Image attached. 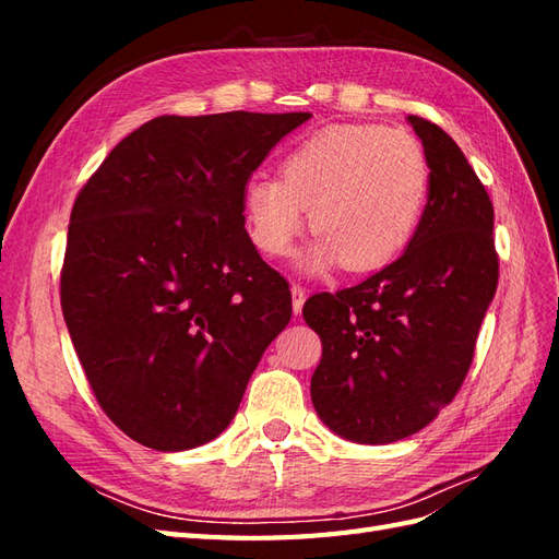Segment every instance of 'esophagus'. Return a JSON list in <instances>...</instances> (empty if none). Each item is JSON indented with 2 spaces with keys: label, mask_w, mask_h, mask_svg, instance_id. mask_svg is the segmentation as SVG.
Wrapping results in <instances>:
<instances>
[{
  "label": "esophagus",
  "mask_w": 559,
  "mask_h": 559,
  "mask_svg": "<svg viewBox=\"0 0 559 559\" xmlns=\"http://www.w3.org/2000/svg\"><path fill=\"white\" fill-rule=\"evenodd\" d=\"M292 298H294V314L302 312V302H306V289L300 284H292Z\"/></svg>",
  "instance_id": "34e87169"
}]
</instances>
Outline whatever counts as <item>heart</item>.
Returning a JSON list of instances; mask_svg holds the SVG:
<instances>
[{
    "instance_id": "b5f03b06",
    "label": "heart",
    "mask_w": 559,
    "mask_h": 559,
    "mask_svg": "<svg viewBox=\"0 0 559 559\" xmlns=\"http://www.w3.org/2000/svg\"><path fill=\"white\" fill-rule=\"evenodd\" d=\"M280 175H253L242 205L253 245L284 257L310 226L319 238L302 267L321 273L343 261L352 273L384 267L401 257L425 214L431 167L415 134L373 123H343L294 144Z\"/></svg>"
}]
</instances>
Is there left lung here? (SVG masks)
Here are the masks:
<instances>
[{
	"label": "left lung",
	"instance_id": "left-lung-1",
	"mask_svg": "<svg viewBox=\"0 0 559 559\" xmlns=\"http://www.w3.org/2000/svg\"><path fill=\"white\" fill-rule=\"evenodd\" d=\"M408 123L431 167L408 249L361 284L302 306L321 337L314 411L333 433L366 445L417 433L456 396L499 282L485 186L445 130L419 116Z\"/></svg>",
	"mask_w": 559,
	"mask_h": 559
}]
</instances>
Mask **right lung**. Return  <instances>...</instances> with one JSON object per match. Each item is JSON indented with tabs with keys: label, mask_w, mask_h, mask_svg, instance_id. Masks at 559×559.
<instances>
[{
	"label": "right lung",
	"mask_w": 559,
	"mask_h": 559,
	"mask_svg": "<svg viewBox=\"0 0 559 559\" xmlns=\"http://www.w3.org/2000/svg\"><path fill=\"white\" fill-rule=\"evenodd\" d=\"M310 116H158L79 191L62 314L99 408L132 441L210 443L289 324V282L253 247L242 189Z\"/></svg>",
	"instance_id": "right-lung-1"
}]
</instances>
